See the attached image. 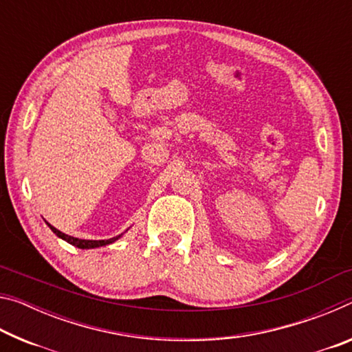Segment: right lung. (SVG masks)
Returning <instances> with one entry per match:
<instances>
[{
    "label": "right lung",
    "instance_id": "1",
    "mask_svg": "<svg viewBox=\"0 0 352 352\" xmlns=\"http://www.w3.org/2000/svg\"><path fill=\"white\" fill-rule=\"evenodd\" d=\"M47 223V222H46ZM47 226H50V228L54 231V234H57L58 237H60V239H63V241H67L68 243H71V245H74V247H77V248H98V247H102V245H109V243H111V242H115L116 239H119V237L121 236H116V237H111V239H107V241H87V239H77V237H73V236H68V234H65V233H62V231H58L57 228H54V226L52 225H50L47 223Z\"/></svg>",
    "mask_w": 352,
    "mask_h": 352
}]
</instances>
